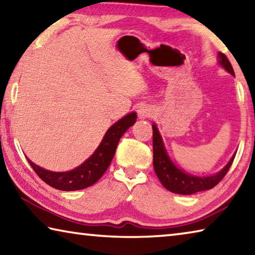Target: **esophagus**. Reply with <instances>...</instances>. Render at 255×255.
<instances>
[{"instance_id": "esophagus-1", "label": "esophagus", "mask_w": 255, "mask_h": 255, "mask_svg": "<svg viewBox=\"0 0 255 255\" xmlns=\"http://www.w3.org/2000/svg\"><path fill=\"white\" fill-rule=\"evenodd\" d=\"M138 115H139L140 118H146V117H148V116H149V110L147 109V108L143 107V108H140L139 110H138Z\"/></svg>"}]
</instances>
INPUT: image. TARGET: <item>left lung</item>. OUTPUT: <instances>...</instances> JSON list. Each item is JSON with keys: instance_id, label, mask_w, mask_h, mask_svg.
<instances>
[{"instance_id": "obj_1", "label": "left lung", "mask_w": 255, "mask_h": 255, "mask_svg": "<svg viewBox=\"0 0 255 255\" xmlns=\"http://www.w3.org/2000/svg\"><path fill=\"white\" fill-rule=\"evenodd\" d=\"M219 64L225 70L234 75L232 64L226 57L225 54L218 53ZM153 164L154 171L156 173L158 180L161 181L163 187L171 192L179 193V195H192V193L205 191L217 185L223 180L224 176L230 170L233 161H234L235 154L233 155L231 161L218 173L210 176H195L189 173H185L179 167H176L173 162L171 161L167 155L165 147H164L162 137L159 135L157 128L153 125Z\"/></svg>"}]
</instances>
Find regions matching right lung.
<instances>
[{
  "label": "right lung",
  "instance_id": "1",
  "mask_svg": "<svg viewBox=\"0 0 255 255\" xmlns=\"http://www.w3.org/2000/svg\"><path fill=\"white\" fill-rule=\"evenodd\" d=\"M136 118L135 112H131L111 126L92 156H90L83 164L72 171L51 172L36 165L29 158L27 159L37 175L50 187L62 191L85 189L96 183L105 174L114 158L119 139L127 129L136 123Z\"/></svg>",
  "mask_w": 255,
  "mask_h": 255
}]
</instances>
